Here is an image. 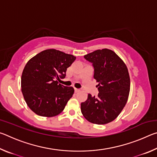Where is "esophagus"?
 <instances>
[{"label": "esophagus", "instance_id": "obj_1", "mask_svg": "<svg viewBox=\"0 0 157 157\" xmlns=\"http://www.w3.org/2000/svg\"><path fill=\"white\" fill-rule=\"evenodd\" d=\"M79 91H80V90L75 88V93H78V92H79Z\"/></svg>", "mask_w": 157, "mask_h": 157}]
</instances>
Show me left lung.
<instances>
[{
	"mask_svg": "<svg viewBox=\"0 0 157 157\" xmlns=\"http://www.w3.org/2000/svg\"><path fill=\"white\" fill-rule=\"evenodd\" d=\"M84 58L93 63L99 94L97 97L88 94L87 100L81 103L82 113L90 123L107 124L118 116L128 100V69L115 52L107 48L95 50Z\"/></svg>",
	"mask_w": 157,
	"mask_h": 157,
	"instance_id": "8db88e82",
	"label": "left lung"
}]
</instances>
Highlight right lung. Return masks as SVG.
Masks as SVG:
<instances>
[{
	"label": "right lung",
	"instance_id": "add662e5",
	"mask_svg": "<svg viewBox=\"0 0 157 157\" xmlns=\"http://www.w3.org/2000/svg\"><path fill=\"white\" fill-rule=\"evenodd\" d=\"M76 57L56 49H47L32 57L21 75V91L29 108L37 115L53 117L64 109L74 89L58 84Z\"/></svg>",
	"mask_w": 157,
	"mask_h": 157
}]
</instances>
